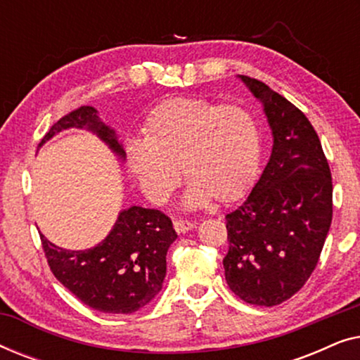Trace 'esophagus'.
<instances>
[{
    "instance_id": "obj_1",
    "label": "esophagus",
    "mask_w": 360,
    "mask_h": 360,
    "mask_svg": "<svg viewBox=\"0 0 360 360\" xmlns=\"http://www.w3.org/2000/svg\"><path fill=\"white\" fill-rule=\"evenodd\" d=\"M193 226H195L193 221H188V219H175L174 221V228L176 233H186V231H190Z\"/></svg>"
}]
</instances>
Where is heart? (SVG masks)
<instances>
[{
    "label": "heart",
    "instance_id": "heart-1",
    "mask_svg": "<svg viewBox=\"0 0 360 360\" xmlns=\"http://www.w3.org/2000/svg\"><path fill=\"white\" fill-rule=\"evenodd\" d=\"M144 139L127 142V165L150 200L165 203L190 181L186 203L211 198L228 205L248 193L257 174L262 139L255 117L243 106L175 96L147 115Z\"/></svg>",
    "mask_w": 360,
    "mask_h": 360
}]
</instances>
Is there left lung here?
I'll use <instances>...</instances> for the list:
<instances>
[{"label": "left lung", "mask_w": 360, "mask_h": 360, "mask_svg": "<svg viewBox=\"0 0 360 360\" xmlns=\"http://www.w3.org/2000/svg\"><path fill=\"white\" fill-rule=\"evenodd\" d=\"M272 127L267 167L250 195L226 214V282L245 303L275 307L316 269L333 219V179L308 117L265 83L240 75Z\"/></svg>", "instance_id": "8db88e82"}]
</instances>
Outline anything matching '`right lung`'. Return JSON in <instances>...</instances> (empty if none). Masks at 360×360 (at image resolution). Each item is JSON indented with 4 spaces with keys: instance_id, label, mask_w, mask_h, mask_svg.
Wrapping results in <instances>:
<instances>
[{
    "instance_id": "obj_1",
    "label": "right lung",
    "mask_w": 360,
    "mask_h": 360,
    "mask_svg": "<svg viewBox=\"0 0 360 360\" xmlns=\"http://www.w3.org/2000/svg\"><path fill=\"white\" fill-rule=\"evenodd\" d=\"M73 126H86L124 157L115 132L98 120L91 106H78L62 116L39 147L56 132ZM175 239L169 216L141 206L121 211L110 236L88 250L57 248L41 234L53 277L86 307L112 314L134 313L160 292L167 272L165 255Z\"/></svg>"
}]
</instances>
